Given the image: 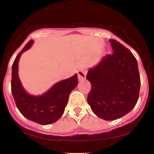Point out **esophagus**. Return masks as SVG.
<instances>
[{"label":"esophagus","instance_id":"obj_1","mask_svg":"<svg viewBox=\"0 0 154 154\" xmlns=\"http://www.w3.org/2000/svg\"><path fill=\"white\" fill-rule=\"evenodd\" d=\"M77 74H78V80L80 81L83 80L86 77V71L85 69H80L77 71Z\"/></svg>","mask_w":154,"mask_h":154}]
</instances>
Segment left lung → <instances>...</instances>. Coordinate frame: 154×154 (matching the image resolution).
Masks as SVG:
<instances>
[{
	"mask_svg": "<svg viewBox=\"0 0 154 154\" xmlns=\"http://www.w3.org/2000/svg\"><path fill=\"white\" fill-rule=\"evenodd\" d=\"M109 42L113 54L103 57L86 76L91 85L88 104L97 117L106 121L120 119L134 108L141 84L133 54L116 40Z\"/></svg>",
	"mask_w": 154,
	"mask_h": 154,
	"instance_id": "obj_1",
	"label": "left lung"
}]
</instances>
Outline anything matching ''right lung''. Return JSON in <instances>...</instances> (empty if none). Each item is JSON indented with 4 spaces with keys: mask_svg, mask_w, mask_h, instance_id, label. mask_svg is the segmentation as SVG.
Listing matches in <instances>:
<instances>
[{
    "mask_svg": "<svg viewBox=\"0 0 154 154\" xmlns=\"http://www.w3.org/2000/svg\"><path fill=\"white\" fill-rule=\"evenodd\" d=\"M30 40L18 54L12 66L11 89L15 104L20 112L29 121L48 125L58 121L63 115L68 96L77 86V74L55 83L41 95L30 94L24 89L18 77V62L21 54L33 44Z\"/></svg>",
    "mask_w": 154,
    "mask_h": 154,
    "instance_id": "right-lung-1",
    "label": "right lung"
}]
</instances>
